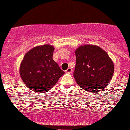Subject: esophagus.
Returning a JSON list of instances; mask_svg holds the SVG:
<instances>
[{"instance_id":"esophagus-1","label":"esophagus","mask_w":130,"mask_h":130,"mask_svg":"<svg viewBox=\"0 0 130 130\" xmlns=\"http://www.w3.org/2000/svg\"><path fill=\"white\" fill-rule=\"evenodd\" d=\"M66 72L67 73H72V69L70 68H68V69L66 70Z\"/></svg>"}]
</instances>
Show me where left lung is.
I'll return each instance as SVG.
<instances>
[{"mask_svg":"<svg viewBox=\"0 0 130 130\" xmlns=\"http://www.w3.org/2000/svg\"><path fill=\"white\" fill-rule=\"evenodd\" d=\"M76 66L73 73L81 87L89 92L103 90L114 73V65L107 53L97 46L85 45L75 51Z\"/></svg>","mask_w":130,"mask_h":130,"instance_id":"left-lung-1","label":"left lung"}]
</instances>
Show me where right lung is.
Here are the masks:
<instances>
[{
  "label": "right lung",
  "instance_id": "right-lung-1",
  "mask_svg": "<svg viewBox=\"0 0 130 130\" xmlns=\"http://www.w3.org/2000/svg\"><path fill=\"white\" fill-rule=\"evenodd\" d=\"M53 46H37L25 54L20 65L21 78L27 87L44 93L53 87L64 73L53 60Z\"/></svg>",
  "mask_w": 130,
  "mask_h": 130
}]
</instances>
